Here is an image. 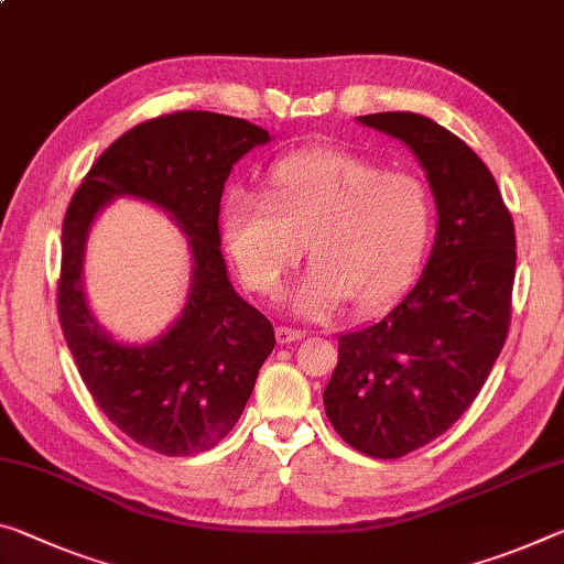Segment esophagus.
<instances>
[{
  "instance_id": "esophagus-1",
  "label": "esophagus",
  "mask_w": 564,
  "mask_h": 564,
  "mask_svg": "<svg viewBox=\"0 0 564 564\" xmlns=\"http://www.w3.org/2000/svg\"><path fill=\"white\" fill-rule=\"evenodd\" d=\"M303 336H306V330H301V328H291V326L275 328V338H279V344H293Z\"/></svg>"
}]
</instances>
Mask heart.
Instances as JSON below:
<instances>
[{"label": "heart", "mask_w": 564, "mask_h": 564, "mask_svg": "<svg viewBox=\"0 0 564 564\" xmlns=\"http://www.w3.org/2000/svg\"><path fill=\"white\" fill-rule=\"evenodd\" d=\"M434 228V200L422 177L387 170L341 148L279 160L268 193H234L223 238L250 291L275 299L303 256L314 268L296 306L326 316L348 299L356 311L389 306L422 265Z\"/></svg>", "instance_id": "heart-1"}]
</instances>
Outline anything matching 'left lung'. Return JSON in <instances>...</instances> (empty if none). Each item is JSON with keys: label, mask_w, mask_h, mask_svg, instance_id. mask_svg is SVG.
<instances>
[{"label": "left lung", "mask_w": 564, "mask_h": 564, "mask_svg": "<svg viewBox=\"0 0 564 564\" xmlns=\"http://www.w3.org/2000/svg\"><path fill=\"white\" fill-rule=\"evenodd\" d=\"M359 122L414 150L440 213L416 285L377 324L338 336L324 391L348 446L399 459L442 436L485 387L512 316L517 240L495 175L454 132L414 112Z\"/></svg>", "instance_id": "left-lung-1"}]
</instances>
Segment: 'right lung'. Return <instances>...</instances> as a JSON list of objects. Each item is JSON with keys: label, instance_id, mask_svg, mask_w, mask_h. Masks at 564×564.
Wrapping results in <instances>:
<instances>
[{"label": "right lung", "instance_id": "obj_1", "mask_svg": "<svg viewBox=\"0 0 564 564\" xmlns=\"http://www.w3.org/2000/svg\"><path fill=\"white\" fill-rule=\"evenodd\" d=\"M271 135L230 115L181 110L145 120L95 160L62 223L57 316L85 387L132 442L163 457L208 452L243 414L275 346L271 321L228 281L220 195L230 167ZM115 194L163 207L192 238V293L174 328L148 347L112 343L82 293L84 238Z\"/></svg>", "mask_w": 564, "mask_h": 564}]
</instances>
